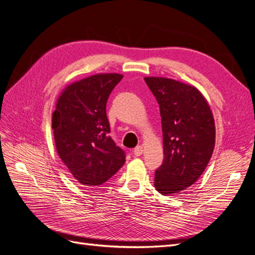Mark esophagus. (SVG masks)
<instances>
[{
  "mask_svg": "<svg viewBox=\"0 0 255 255\" xmlns=\"http://www.w3.org/2000/svg\"><path fill=\"white\" fill-rule=\"evenodd\" d=\"M143 152H144V149H143L142 146H137V147H135L133 149V154L135 156H140V155L143 154Z\"/></svg>",
  "mask_w": 255,
  "mask_h": 255,
  "instance_id": "1",
  "label": "esophagus"
}]
</instances>
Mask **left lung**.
<instances>
[{
  "label": "left lung",
  "instance_id": "1",
  "mask_svg": "<svg viewBox=\"0 0 255 255\" xmlns=\"http://www.w3.org/2000/svg\"><path fill=\"white\" fill-rule=\"evenodd\" d=\"M162 118L164 161L156 169L155 189L163 195L193 185L208 165L215 144L212 112L195 87L166 78H145Z\"/></svg>",
  "mask_w": 255,
  "mask_h": 255
}]
</instances>
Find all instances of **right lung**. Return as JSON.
<instances>
[{
    "label": "right lung",
    "mask_w": 255,
    "mask_h": 255,
    "mask_svg": "<svg viewBox=\"0 0 255 255\" xmlns=\"http://www.w3.org/2000/svg\"><path fill=\"white\" fill-rule=\"evenodd\" d=\"M122 74L105 73L75 82L60 96L52 115L58 151L84 186L99 187L125 164V151L109 136L106 104Z\"/></svg>",
    "instance_id": "add662e5"
}]
</instances>
